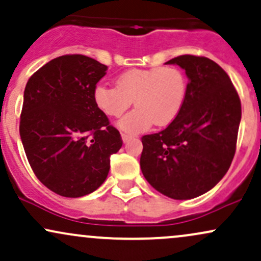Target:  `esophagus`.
Wrapping results in <instances>:
<instances>
[{"instance_id":"esophagus-1","label":"esophagus","mask_w":261,"mask_h":261,"mask_svg":"<svg viewBox=\"0 0 261 261\" xmlns=\"http://www.w3.org/2000/svg\"><path fill=\"white\" fill-rule=\"evenodd\" d=\"M132 139V136H129V134H125V133H122V140H123L124 143H127L128 140Z\"/></svg>"}]
</instances>
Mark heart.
Returning <instances> with one entry per match:
<instances>
[{"label": "heart", "instance_id": "heart-1", "mask_svg": "<svg viewBox=\"0 0 261 261\" xmlns=\"http://www.w3.org/2000/svg\"><path fill=\"white\" fill-rule=\"evenodd\" d=\"M188 81L177 67L129 69L122 73L117 85L100 83L94 90L97 107L110 117H119L134 105L137 107L118 121V128L129 134L148 130L152 124L165 127L179 115L187 97Z\"/></svg>", "mask_w": 261, "mask_h": 261}]
</instances>
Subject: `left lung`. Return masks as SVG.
Here are the masks:
<instances>
[{
    "mask_svg": "<svg viewBox=\"0 0 261 261\" xmlns=\"http://www.w3.org/2000/svg\"><path fill=\"white\" fill-rule=\"evenodd\" d=\"M166 64L186 70L188 91L166 129L142 138L140 168L156 191L186 200L209 192L228 171L242 107L227 73L210 58L183 55Z\"/></svg>",
    "mask_w": 261,
    "mask_h": 261,
    "instance_id": "8db88e82",
    "label": "left lung"
}]
</instances>
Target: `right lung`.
Listing matches in <instances>:
<instances>
[{
  "label": "right lung",
  "mask_w": 261,
  "mask_h": 261,
  "mask_svg": "<svg viewBox=\"0 0 261 261\" xmlns=\"http://www.w3.org/2000/svg\"><path fill=\"white\" fill-rule=\"evenodd\" d=\"M107 66L84 55L54 58L30 76L19 133L34 173L58 195L96 191L121 149L119 132L97 107L94 90Z\"/></svg>",
  "instance_id": "obj_1"
}]
</instances>
